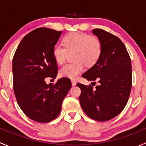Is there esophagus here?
Returning a JSON list of instances; mask_svg holds the SVG:
<instances>
[{"label":"esophagus","mask_w":146,"mask_h":146,"mask_svg":"<svg viewBox=\"0 0 146 146\" xmlns=\"http://www.w3.org/2000/svg\"><path fill=\"white\" fill-rule=\"evenodd\" d=\"M71 82H72V85H73V86H74V85H76V80H71Z\"/></svg>","instance_id":"obj_1"}]
</instances>
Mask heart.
I'll return each instance as SVG.
<instances>
[{
    "instance_id": "b5f03b06",
    "label": "heart",
    "mask_w": 146,
    "mask_h": 146,
    "mask_svg": "<svg viewBox=\"0 0 146 146\" xmlns=\"http://www.w3.org/2000/svg\"><path fill=\"white\" fill-rule=\"evenodd\" d=\"M63 45H55L52 54L58 64H64L68 54H72L74 62L64 65L59 70L60 76L73 79L82 71L84 64L94 66L100 58L102 44L96 36L83 32H72L63 39Z\"/></svg>"
}]
</instances>
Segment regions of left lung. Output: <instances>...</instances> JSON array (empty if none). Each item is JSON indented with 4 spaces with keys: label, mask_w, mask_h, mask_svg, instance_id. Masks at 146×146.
I'll list each match as a JSON object with an SVG mask.
<instances>
[{
    "label": "left lung",
    "mask_w": 146,
    "mask_h": 146,
    "mask_svg": "<svg viewBox=\"0 0 146 146\" xmlns=\"http://www.w3.org/2000/svg\"><path fill=\"white\" fill-rule=\"evenodd\" d=\"M92 33L101 40L102 53L82 76L95 83L98 80L99 85L94 88L78 82L81 90L79 100L90 118L105 121L117 117L127 104L132 86L131 61L118 36L102 29H94Z\"/></svg>",
    "instance_id": "left-lung-1"
}]
</instances>
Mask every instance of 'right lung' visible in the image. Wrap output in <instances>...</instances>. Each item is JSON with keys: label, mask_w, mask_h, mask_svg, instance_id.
I'll list each match as a JSON object with an SVG mask.
<instances>
[{"label": "right lung", "mask_w": 146, "mask_h": 146, "mask_svg": "<svg viewBox=\"0 0 146 146\" xmlns=\"http://www.w3.org/2000/svg\"><path fill=\"white\" fill-rule=\"evenodd\" d=\"M61 32L37 28L24 36L13 59V89L17 104L29 119L46 123L60 114L64 98L71 88L68 78L47 85L56 78L57 64L52 50Z\"/></svg>", "instance_id": "obj_1"}]
</instances>
